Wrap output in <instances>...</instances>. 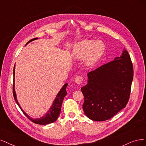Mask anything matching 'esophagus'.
<instances>
[{
  "label": "esophagus",
  "mask_w": 146,
  "mask_h": 146,
  "mask_svg": "<svg viewBox=\"0 0 146 146\" xmlns=\"http://www.w3.org/2000/svg\"><path fill=\"white\" fill-rule=\"evenodd\" d=\"M74 82H76L78 85L81 84L83 82V78L81 76H77L76 78H74Z\"/></svg>",
  "instance_id": "34e87169"
}]
</instances>
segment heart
<instances>
[{
	"mask_svg": "<svg viewBox=\"0 0 146 146\" xmlns=\"http://www.w3.org/2000/svg\"><path fill=\"white\" fill-rule=\"evenodd\" d=\"M100 42H93L90 40H82L75 44L73 50V56L77 59L85 58L87 66H92L100 58L103 52V48L99 47Z\"/></svg>",
	"mask_w": 146,
	"mask_h": 146,
	"instance_id": "1",
	"label": "heart"
}]
</instances>
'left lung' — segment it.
<instances>
[{"label": "left lung", "mask_w": 146, "mask_h": 146, "mask_svg": "<svg viewBox=\"0 0 146 146\" xmlns=\"http://www.w3.org/2000/svg\"><path fill=\"white\" fill-rule=\"evenodd\" d=\"M88 82L81 88L84 96L82 108L93 121L110 119L129 101L133 68L125 49L120 57L87 74Z\"/></svg>", "instance_id": "1"}]
</instances>
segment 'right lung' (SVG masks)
<instances>
[{
    "label": "right lung",
    "mask_w": 146,
    "mask_h": 146,
    "mask_svg": "<svg viewBox=\"0 0 146 146\" xmlns=\"http://www.w3.org/2000/svg\"><path fill=\"white\" fill-rule=\"evenodd\" d=\"M38 38L37 37H36V38L32 39L30 40L27 42V45L29 43H30V42L33 41L35 40H36ZM15 67H14V70H13V76H14V79H13V96L14 98H15V100L18 106L20 107V109L22 111V112L28 118H29L30 120H31L33 123H34L37 124H40V125H45V124H48L50 123H53L54 122L58 119V117L60 113V110H61V107H62V101L64 100V98L65 96V95H67V93L66 91V88L68 86V84L66 83L62 87V88L60 89V90L59 92L58 93L57 96H56L55 100L53 103L52 106L51 107L48 112L42 117H40L39 119H33L30 116L28 115L23 110V109L21 107L17 101V98H16V94L15 92Z\"/></svg>",
    "instance_id": "add662e5"
}]
</instances>
